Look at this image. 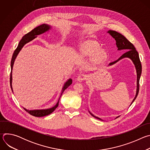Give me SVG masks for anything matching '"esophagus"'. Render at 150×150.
Listing matches in <instances>:
<instances>
[{"instance_id":"34e87169","label":"esophagus","mask_w":150,"mask_h":150,"mask_svg":"<svg viewBox=\"0 0 150 150\" xmlns=\"http://www.w3.org/2000/svg\"><path fill=\"white\" fill-rule=\"evenodd\" d=\"M87 78V76L85 75V74H79V76H78V78H77V80L78 81H83V80H85Z\"/></svg>"}]
</instances>
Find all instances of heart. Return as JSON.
I'll list each match as a JSON object with an SVG mask.
<instances>
[{
	"instance_id": "obj_1",
	"label": "heart",
	"mask_w": 150,
	"mask_h": 150,
	"mask_svg": "<svg viewBox=\"0 0 150 150\" xmlns=\"http://www.w3.org/2000/svg\"><path fill=\"white\" fill-rule=\"evenodd\" d=\"M98 49H99L98 46L97 45L94 41H88L87 42H85L84 44H83L81 46L80 48V52L81 54L83 55L92 56L98 50ZM105 54L103 50H100L96 54L94 58L96 61L101 62L103 60L105 59Z\"/></svg>"
}]
</instances>
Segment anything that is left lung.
<instances>
[{"label":"left lung","mask_w":150,"mask_h":150,"mask_svg":"<svg viewBox=\"0 0 150 150\" xmlns=\"http://www.w3.org/2000/svg\"><path fill=\"white\" fill-rule=\"evenodd\" d=\"M108 33L115 39L116 40V46L117 47V50H127V52L126 53H125L124 54H123L117 60L113 62H111L109 63V65H112L113 64H115V63H116L117 62H118L119 60L125 58V57H129L130 58L132 62H134V65L135 66L136 68V70H137V93H136V96L134 98V99L133 100L132 102L131 103V105L132 104V103L135 101V100L136 99L138 93H139V79H140V76L141 75V72H142V66H141V61L139 59V54L138 52L136 50V49L135 48L134 46L131 43V42L128 41L126 38L123 36L122 34H121L120 33H119L115 31H113V30H109L108 31ZM90 113L94 117H96L97 119L99 120H101L100 118L95 116L94 115H93L90 112Z\"/></svg>","instance_id":"8db88e82"}]
</instances>
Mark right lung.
Returning a JSON list of instances; mask_svg holds the SVG:
<instances>
[{"instance_id":"right-lung-1","label":"right lung","mask_w":150,"mask_h":150,"mask_svg":"<svg viewBox=\"0 0 150 150\" xmlns=\"http://www.w3.org/2000/svg\"><path fill=\"white\" fill-rule=\"evenodd\" d=\"M50 28V26L47 25V24H41L37 27H35V28H34L32 31H31L30 32H29L28 33L26 34L25 35H24V37L22 38V39L21 40V41H19V44L18 47H16V49H15V50L13 52L12 57V60H11V75H10V85H11V87L12 90V68H13V63L15 62V60L18 55V54L19 53V52H20V50H21L23 47V46L27 43V42H30V41L33 40L34 38H35V37H37V35L41 34L42 33H45L46 31H48L49 29ZM72 80L71 79H69L68 81L66 82V83L64 85V86L62 88V93L60 95V97L62 96V94H63V91H65L69 85L72 83ZM60 99V98H59ZM59 99L58 102L57 103V104L53 107V108L49 109H45V110H27L26 109L24 108V109L28 112L29 114H30L31 115L35 116V117H42V116H45L47 115H50V113H52L53 112H54V110L57 108V106L59 105Z\"/></svg>"}]
</instances>
